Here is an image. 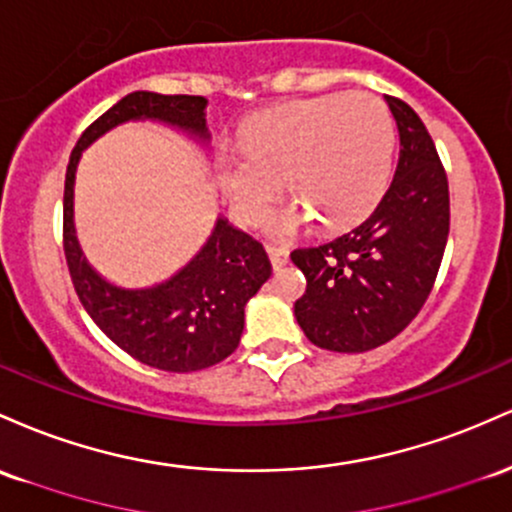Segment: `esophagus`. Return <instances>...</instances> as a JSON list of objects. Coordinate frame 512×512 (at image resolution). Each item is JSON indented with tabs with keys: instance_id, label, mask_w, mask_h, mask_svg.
I'll return each mask as SVG.
<instances>
[{
	"instance_id": "34e87169",
	"label": "esophagus",
	"mask_w": 512,
	"mask_h": 512,
	"mask_svg": "<svg viewBox=\"0 0 512 512\" xmlns=\"http://www.w3.org/2000/svg\"><path fill=\"white\" fill-rule=\"evenodd\" d=\"M268 256H271V263L275 271H280V268L287 266V261H290V251L285 249V246H275V244H268Z\"/></svg>"
}]
</instances>
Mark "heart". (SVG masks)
<instances>
[{
  "label": "heart",
  "mask_w": 512,
  "mask_h": 512,
  "mask_svg": "<svg viewBox=\"0 0 512 512\" xmlns=\"http://www.w3.org/2000/svg\"><path fill=\"white\" fill-rule=\"evenodd\" d=\"M396 130L380 96L324 94L271 108L244 125L239 149H220L215 174L229 208L256 222L283 186L295 198L271 215L278 234L314 217L329 232L365 220L387 191Z\"/></svg>",
  "instance_id": "1"
}]
</instances>
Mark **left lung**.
<instances>
[{"label":"left lung","mask_w":512,"mask_h":512,"mask_svg":"<svg viewBox=\"0 0 512 512\" xmlns=\"http://www.w3.org/2000/svg\"><path fill=\"white\" fill-rule=\"evenodd\" d=\"M399 130L392 186L375 212L333 241L295 249L307 278L295 302L297 324L314 346L365 353L399 336L416 319L438 278L450 191L433 137L409 103L387 96Z\"/></svg>","instance_id":"8db88e82"}]
</instances>
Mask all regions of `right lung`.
Wrapping results in <instances>:
<instances>
[{"instance_id": "obj_1", "label": "right lung", "mask_w": 512, "mask_h": 512, "mask_svg": "<svg viewBox=\"0 0 512 512\" xmlns=\"http://www.w3.org/2000/svg\"><path fill=\"white\" fill-rule=\"evenodd\" d=\"M205 103L203 96L132 91L82 132L65 174L62 249L79 302L120 350L166 372L205 370L237 350L246 302L271 278L266 249L220 217L203 251L166 283L147 290H123L106 283L86 263L74 237V169L84 147L125 120H164L208 140Z\"/></svg>"}]
</instances>
